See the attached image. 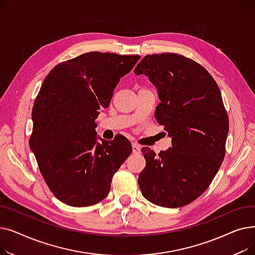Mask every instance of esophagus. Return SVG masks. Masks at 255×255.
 Instances as JSON below:
<instances>
[{"label": "esophagus", "instance_id": "1", "mask_svg": "<svg viewBox=\"0 0 255 255\" xmlns=\"http://www.w3.org/2000/svg\"><path fill=\"white\" fill-rule=\"evenodd\" d=\"M132 151H133V153H134V154H139V152H140V146H139L137 143L133 142V143H132Z\"/></svg>", "mask_w": 255, "mask_h": 255}]
</instances>
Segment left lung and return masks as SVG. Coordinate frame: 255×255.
Listing matches in <instances>:
<instances>
[{"label": "left lung", "mask_w": 255, "mask_h": 255, "mask_svg": "<svg viewBox=\"0 0 255 255\" xmlns=\"http://www.w3.org/2000/svg\"><path fill=\"white\" fill-rule=\"evenodd\" d=\"M134 73L156 87L161 102L155 118L171 137V148L157 156L141 149V194L160 207L186 206L207 190L225 156L230 124L219 87L202 65L179 53L145 56Z\"/></svg>", "instance_id": "left-lung-1"}]
</instances>
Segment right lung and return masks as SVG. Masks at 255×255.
<instances>
[{
  "instance_id": "add662e5",
  "label": "right lung",
  "mask_w": 255,
  "mask_h": 255,
  "mask_svg": "<svg viewBox=\"0 0 255 255\" xmlns=\"http://www.w3.org/2000/svg\"><path fill=\"white\" fill-rule=\"evenodd\" d=\"M139 56L91 51L58 64L36 97L30 148L48 188L71 207L98 204L132 152L123 135L97 142L95 120Z\"/></svg>"
}]
</instances>
